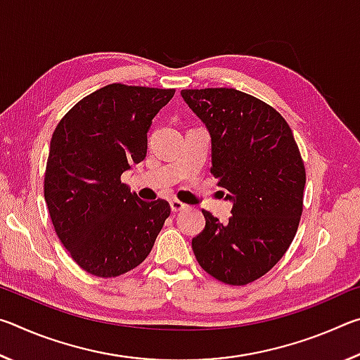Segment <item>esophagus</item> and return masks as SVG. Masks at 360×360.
Segmentation results:
<instances>
[{"mask_svg":"<svg viewBox=\"0 0 360 360\" xmlns=\"http://www.w3.org/2000/svg\"><path fill=\"white\" fill-rule=\"evenodd\" d=\"M169 206H172V211H173V212H179V211H182V210H186V206H187V205H184L182 202H179V200L173 198L172 202H169Z\"/></svg>","mask_w":360,"mask_h":360,"instance_id":"obj_1","label":"esophagus"}]
</instances>
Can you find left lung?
Returning a JSON list of instances; mask_svg holds the SVG:
<instances>
[{"label": "left lung", "mask_w": 360, "mask_h": 360, "mask_svg": "<svg viewBox=\"0 0 360 360\" xmlns=\"http://www.w3.org/2000/svg\"><path fill=\"white\" fill-rule=\"evenodd\" d=\"M211 136V173L227 191L231 216L192 240L200 266L219 281L245 285L288 251L303 210L304 165L290 127L276 109L235 89L181 90Z\"/></svg>", "instance_id": "1"}]
</instances>
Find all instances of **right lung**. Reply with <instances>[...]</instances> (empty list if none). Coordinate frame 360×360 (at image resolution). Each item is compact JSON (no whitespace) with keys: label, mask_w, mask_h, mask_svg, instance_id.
I'll return each instance as SVG.
<instances>
[{"label":"right lung","mask_w":360,"mask_h":360,"mask_svg":"<svg viewBox=\"0 0 360 360\" xmlns=\"http://www.w3.org/2000/svg\"><path fill=\"white\" fill-rule=\"evenodd\" d=\"M173 95L109 84L72 106L53 131L44 198L60 241L90 275L136 268L172 212L165 200L143 202L120 176L144 160L152 119Z\"/></svg>","instance_id":"1"}]
</instances>
